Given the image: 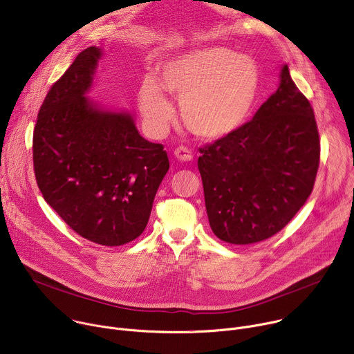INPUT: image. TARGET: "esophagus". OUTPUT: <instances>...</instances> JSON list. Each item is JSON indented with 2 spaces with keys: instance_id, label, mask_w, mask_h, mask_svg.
<instances>
[{
  "instance_id": "esophagus-1",
  "label": "esophagus",
  "mask_w": 354,
  "mask_h": 354,
  "mask_svg": "<svg viewBox=\"0 0 354 354\" xmlns=\"http://www.w3.org/2000/svg\"><path fill=\"white\" fill-rule=\"evenodd\" d=\"M175 158L178 161H182V162H189V161L193 160V154H192V151L189 148L178 147L175 149Z\"/></svg>"
}]
</instances>
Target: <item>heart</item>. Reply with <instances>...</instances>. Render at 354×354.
Masks as SVG:
<instances>
[{
  "mask_svg": "<svg viewBox=\"0 0 354 354\" xmlns=\"http://www.w3.org/2000/svg\"><path fill=\"white\" fill-rule=\"evenodd\" d=\"M258 86L254 60L223 46H203L165 60L160 82L147 75L138 89V106L148 127L162 133L174 118L168 92L180 97L182 120L194 136L218 140L243 124Z\"/></svg>",
  "mask_w": 354,
  "mask_h": 354,
  "instance_id": "heart-1",
  "label": "heart"
}]
</instances>
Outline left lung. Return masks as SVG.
<instances>
[{"mask_svg": "<svg viewBox=\"0 0 354 354\" xmlns=\"http://www.w3.org/2000/svg\"><path fill=\"white\" fill-rule=\"evenodd\" d=\"M319 151L313 106L284 64L277 91L254 119L200 148L197 167L213 232L249 245L283 230L313 192Z\"/></svg>", "mask_w": 354, "mask_h": 354, "instance_id": "obj_1", "label": "left lung"}]
</instances>
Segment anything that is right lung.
<instances>
[{"label": "right lung", "mask_w": 354, "mask_h": 354, "mask_svg": "<svg viewBox=\"0 0 354 354\" xmlns=\"http://www.w3.org/2000/svg\"><path fill=\"white\" fill-rule=\"evenodd\" d=\"M102 50L91 46L47 92L33 130V168L47 203L82 238L105 246L140 236L169 169L162 144L142 138L129 112L89 92Z\"/></svg>", "instance_id": "add662e5"}]
</instances>
